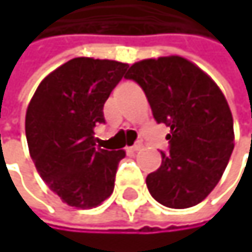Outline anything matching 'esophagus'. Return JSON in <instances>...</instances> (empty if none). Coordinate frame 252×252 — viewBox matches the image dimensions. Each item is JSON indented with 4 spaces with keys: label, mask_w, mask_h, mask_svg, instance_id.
Segmentation results:
<instances>
[{
    "label": "esophagus",
    "mask_w": 252,
    "mask_h": 252,
    "mask_svg": "<svg viewBox=\"0 0 252 252\" xmlns=\"http://www.w3.org/2000/svg\"><path fill=\"white\" fill-rule=\"evenodd\" d=\"M141 147H143V144H141V143H135V144H134V146H131L129 149H131L132 152H138Z\"/></svg>",
    "instance_id": "34e87169"
}]
</instances>
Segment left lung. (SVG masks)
I'll use <instances>...</instances> for the list:
<instances>
[{
  "mask_svg": "<svg viewBox=\"0 0 252 252\" xmlns=\"http://www.w3.org/2000/svg\"><path fill=\"white\" fill-rule=\"evenodd\" d=\"M126 78L146 93L158 124L171 128L169 152L149 174L152 197L171 209L201 203L218 185L233 150V120L218 84L191 61L160 57L132 64Z\"/></svg>",
  "mask_w": 252,
  "mask_h": 252,
  "instance_id": "1",
  "label": "left lung"
}]
</instances>
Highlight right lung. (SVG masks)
<instances>
[{
  "label": "right lung",
  "mask_w": 252,
  "mask_h": 252,
  "mask_svg": "<svg viewBox=\"0 0 252 252\" xmlns=\"http://www.w3.org/2000/svg\"><path fill=\"white\" fill-rule=\"evenodd\" d=\"M128 64L74 58L37 86L26 112V138L40 178L68 206L90 209L114 191L124 150L96 147L94 126Z\"/></svg>",
  "instance_id": "1"
}]
</instances>
